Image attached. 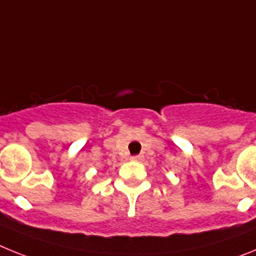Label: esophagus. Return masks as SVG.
I'll return each mask as SVG.
<instances>
[{"mask_svg":"<svg viewBox=\"0 0 256 256\" xmlns=\"http://www.w3.org/2000/svg\"><path fill=\"white\" fill-rule=\"evenodd\" d=\"M130 159H132L133 162H142V160H144V156H142V155H134V156H132Z\"/></svg>","mask_w":256,"mask_h":256,"instance_id":"esophagus-1","label":"esophagus"}]
</instances>
